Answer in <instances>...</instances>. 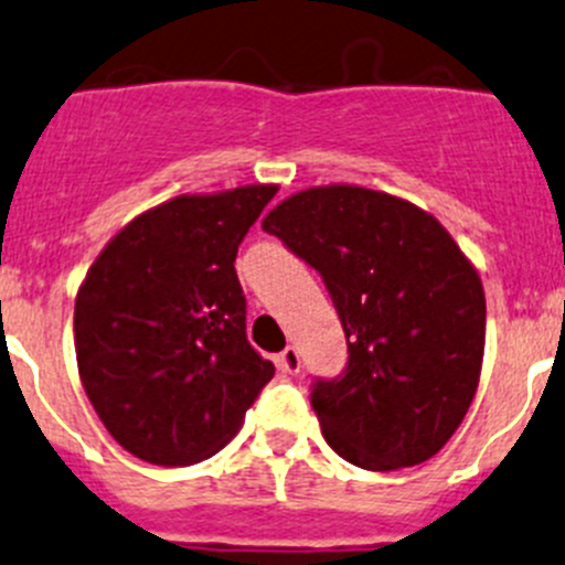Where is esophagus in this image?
Returning <instances> with one entry per match:
<instances>
[{
    "instance_id": "34e87169",
    "label": "esophagus",
    "mask_w": 565,
    "mask_h": 565,
    "mask_svg": "<svg viewBox=\"0 0 565 565\" xmlns=\"http://www.w3.org/2000/svg\"><path fill=\"white\" fill-rule=\"evenodd\" d=\"M276 364H278V370L284 372V375H298V372H300V353L295 348L281 350V353H278V359H276Z\"/></svg>"
}]
</instances>
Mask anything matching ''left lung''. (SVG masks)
<instances>
[{
  "mask_svg": "<svg viewBox=\"0 0 565 565\" xmlns=\"http://www.w3.org/2000/svg\"><path fill=\"white\" fill-rule=\"evenodd\" d=\"M262 228L315 267L348 337V366L311 386L337 456L370 472L416 467L450 441L478 392L486 295L445 226L397 195L326 184Z\"/></svg>",
  "mask_w": 565,
  "mask_h": 565,
  "instance_id": "obj_1",
  "label": "left lung"
}]
</instances>
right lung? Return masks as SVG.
I'll return each mask as SVG.
<instances>
[{
    "label": "right lung",
    "mask_w": 565,
    "mask_h": 565,
    "mask_svg": "<svg viewBox=\"0 0 565 565\" xmlns=\"http://www.w3.org/2000/svg\"><path fill=\"white\" fill-rule=\"evenodd\" d=\"M276 184L177 195L126 223L74 306L82 386L135 458L190 467L234 439L276 366L245 337L234 259Z\"/></svg>",
    "instance_id": "1"
}]
</instances>
